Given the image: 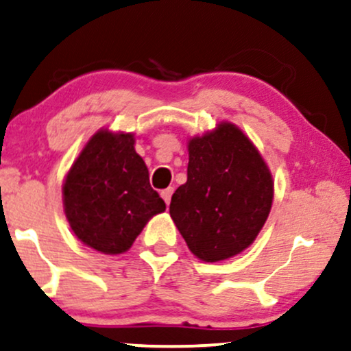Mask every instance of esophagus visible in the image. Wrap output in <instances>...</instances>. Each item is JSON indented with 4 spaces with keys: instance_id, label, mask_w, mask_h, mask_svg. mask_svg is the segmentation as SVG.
<instances>
[{
    "instance_id": "obj_1",
    "label": "esophagus",
    "mask_w": 351,
    "mask_h": 351,
    "mask_svg": "<svg viewBox=\"0 0 351 351\" xmlns=\"http://www.w3.org/2000/svg\"><path fill=\"white\" fill-rule=\"evenodd\" d=\"M171 195H173V188H167V189H163V191H162V198L165 199V203H167V206L170 204Z\"/></svg>"
}]
</instances>
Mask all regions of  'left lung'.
Instances as JSON below:
<instances>
[{
	"label": "left lung",
	"instance_id": "left-lung-1",
	"mask_svg": "<svg viewBox=\"0 0 351 351\" xmlns=\"http://www.w3.org/2000/svg\"><path fill=\"white\" fill-rule=\"evenodd\" d=\"M188 150V180L173 193L170 215L196 257L229 259L263 229L272 206V176L232 123L189 140Z\"/></svg>",
	"mask_w": 351,
	"mask_h": 351
}]
</instances>
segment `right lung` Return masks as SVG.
I'll return each mask as SVG.
<instances>
[{"instance_id":"right-lung-1","label":"right lung","mask_w":351,"mask_h":351,"mask_svg":"<svg viewBox=\"0 0 351 351\" xmlns=\"http://www.w3.org/2000/svg\"><path fill=\"white\" fill-rule=\"evenodd\" d=\"M134 135L99 132L88 140L64 183V211L74 234L95 251L130 249L165 201L150 186Z\"/></svg>"}]
</instances>
